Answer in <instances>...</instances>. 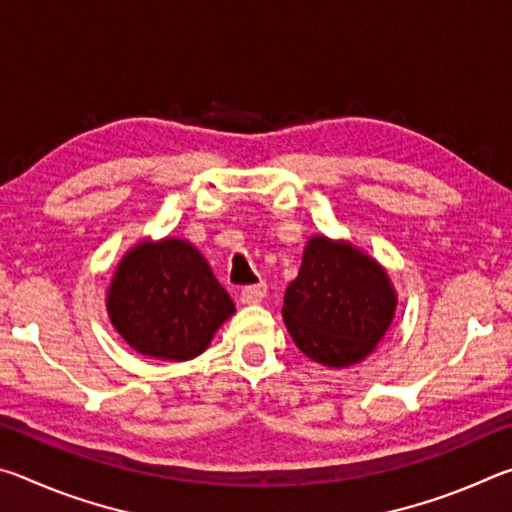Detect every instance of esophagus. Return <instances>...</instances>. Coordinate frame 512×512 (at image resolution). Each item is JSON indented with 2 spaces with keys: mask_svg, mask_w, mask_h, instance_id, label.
I'll use <instances>...</instances> for the list:
<instances>
[{
  "mask_svg": "<svg viewBox=\"0 0 512 512\" xmlns=\"http://www.w3.org/2000/svg\"><path fill=\"white\" fill-rule=\"evenodd\" d=\"M266 298V284H253V287L241 289V302L244 305H257Z\"/></svg>",
  "mask_w": 512,
  "mask_h": 512,
  "instance_id": "obj_1",
  "label": "esophagus"
}]
</instances>
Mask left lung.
I'll return each mask as SVG.
<instances>
[{
	"instance_id": "obj_1",
	"label": "left lung",
	"mask_w": 512,
	"mask_h": 512,
	"mask_svg": "<svg viewBox=\"0 0 512 512\" xmlns=\"http://www.w3.org/2000/svg\"><path fill=\"white\" fill-rule=\"evenodd\" d=\"M397 293L391 277L348 241L311 237L298 277L284 293L282 316L293 343L327 368L368 357L393 323Z\"/></svg>"
}]
</instances>
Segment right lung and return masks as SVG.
Masks as SVG:
<instances>
[{
	"mask_svg": "<svg viewBox=\"0 0 512 512\" xmlns=\"http://www.w3.org/2000/svg\"><path fill=\"white\" fill-rule=\"evenodd\" d=\"M108 316L135 352L189 361L235 314V302L187 239L140 241L121 257L106 298Z\"/></svg>",
	"mask_w": 512,
	"mask_h": 512,
	"instance_id": "right-lung-1",
	"label": "right lung"
}]
</instances>
